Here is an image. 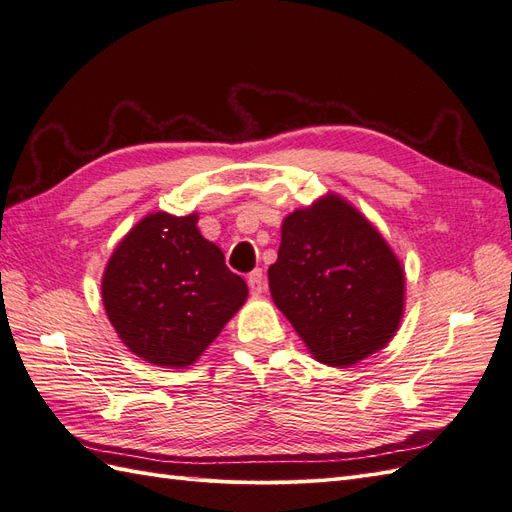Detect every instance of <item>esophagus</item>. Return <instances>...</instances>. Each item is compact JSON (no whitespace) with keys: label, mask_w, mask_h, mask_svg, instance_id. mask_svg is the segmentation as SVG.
Segmentation results:
<instances>
[{"label":"esophagus","mask_w":512,"mask_h":512,"mask_svg":"<svg viewBox=\"0 0 512 512\" xmlns=\"http://www.w3.org/2000/svg\"><path fill=\"white\" fill-rule=\"evenodd\" d=\"M247 286H250L252 294L265 292V273H262V269H254L250 275H247Z\"/></svg>","instance_id":"obj_1"}]
</instances>
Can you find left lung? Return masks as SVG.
<instances>
[{"label":"left lung","instance_id":"left-lung-1","mask_svg":"<svg viewBox=\"0 0 512 512\" xmlns=\"http://www.w3.org/2000/svg\"><path fill=\"white\" fill-rule=\"evenodd\" d=\"M275 305L320 363L348 367L386 346L404 312V271L346 200L290 213L269 267Z\"/></svg>","mask_w":512,"mask_h":512}]
</instances>
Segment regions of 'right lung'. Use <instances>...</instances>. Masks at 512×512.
<instances>
[{
    "instance_id": "add662e5",
    "label": "right lung",
    "mask_w": 512,
    "mask_h": 512,
    "mask_svg": "<svg viewBox=\"0 0 512 512\" xmlns=\"http://www.w3.org/2000/svg\"><path fill=\"white\" fill-rule=\"evenodd\" d=\"M196 222L194 213L147 215L102 277L108 320L123 344L153 365H192L247 297L243 277L226 267Z\"/></svg>"
}]
</instances>
